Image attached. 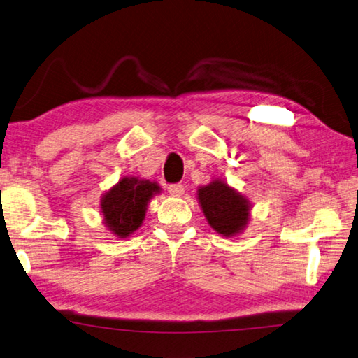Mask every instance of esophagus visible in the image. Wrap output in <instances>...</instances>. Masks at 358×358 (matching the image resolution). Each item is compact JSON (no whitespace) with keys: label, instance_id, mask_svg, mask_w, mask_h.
<instances>
[{"label":"esophagus","instance_id":"esophagus-1","mask_svg":"<svg viewBox=\"0 0 358 358\" xmlns=\"http://www.w3.org/2000/svg\"><path fill=\"white\" fill-rule=\"evenodd\" d=\"M168 192H170L173 196H182L185 192V187L182 184H171L170 187H168Z\"/></svg>","mask_w":358,"mask_h":358}]
</instances>
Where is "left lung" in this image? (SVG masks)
<instances>
[{
  "label": "left lung",
  "instance_id": "8db88e82",
  "mask_svg": "<svg viewBox=\"0 0 358 358\" xmlns=\"http://www.w3.org/2000/svg\"><path fill=\"white\" fill-rule=\"evenodd\" d=\"M198 198L208 224L218 234L231 237L245 227L249 215L248 201L224 182L213 180L210 185L202 187Z\"/></svg>",
  "mask_w": 358,
  "mask_h": 358
}]
</instances>
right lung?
Listing matches in <instances>:
<instances>
[{
	"instance_id": "right-lung-1",
	"label": "right lung",
	"mask_w": 358,
	"mask_h": 358,
	"mask_svg": "<svg viewBox=\"0 0 358 358\" xmlns=\"http://www.w3.org/2000/svg\"><path fill=\"white\" fill-rule=\"evenodd\" d=\"M154 193H159V187L154 182L137 178L121 179L101 201L106 224L118 237H129L140 227L145 218L148 201Z\"/></svg>"
}]
</instances>
